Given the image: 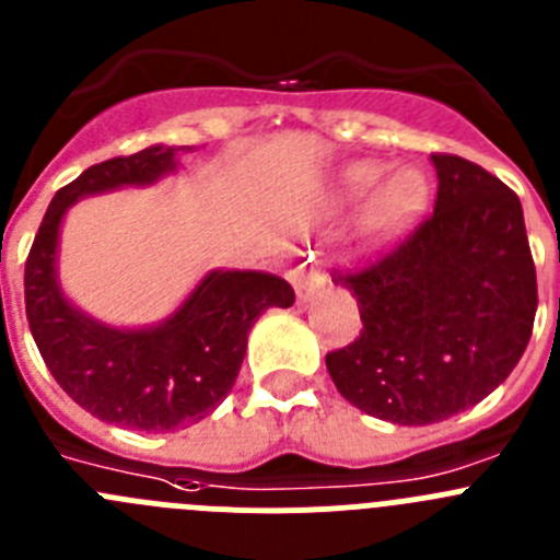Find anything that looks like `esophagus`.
Returning a JSON list of instances; mask_svg holds the SVG:
<instances>
[{"mask_svg":"<svg viewBox=\"0 0 560 560\" xmlns=\"http://www.w3.org/2000/svg\"><path fill=\"white\" fill-rule=\"evenodd\" d=\"M291 280H294V289H296V296H300L302 302H307L311 296L316 294V291L325 285V275H322L319 269H316L314 264H300L294 271H291Z\"/></svg>","mask_w":560,"mask_h":560,"instance_id":"1","label":"esophagus"}]
</instances>
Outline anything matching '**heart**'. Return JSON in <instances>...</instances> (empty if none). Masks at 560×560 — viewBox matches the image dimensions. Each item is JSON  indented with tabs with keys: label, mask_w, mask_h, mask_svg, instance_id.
I'll use <instances>...</instances> for the list:
<instances>
[{
	"label": "heart",
	"mask_w": 560,
	"mask_h": 560,
	"mask_svg": "<svg viewBox=\"0 0 560 560\" xmlns=\"http://www.w3.org/2000/svg\"><path fill=\"white\" fill-rule=\"evenodd\" d=\"M386 174V166L377 161H358L343 168L338 177V188L343 197L358 199L370 197L363 202L361 217H358V233L363 238H381L388 230L402 224L410 213H417L424 202V177L417 168H397L394 174Z\"/></svg>",
	"instance_id": "b5f03b06"
}]
</instances>
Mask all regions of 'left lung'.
<instances>
[{
	"mask_svg": "<svg viewBox=\"0 0 560 560\" xmlns=\"http://www.w3.org/2000/svg\"><path fill=\"white\" fill-rule=\"evenodd\" d=\"M430 158L435 208L388 253L332 275L363 330L327 352V372L347 402L394 424L489 397L520 363L538 305L520 197L466 158Z\"/></svg>",
	"mask_w": 560,
	"mask_h": 560,
	"instance_id": "left-lung-1",
	"label": "left lung"
}]
</instances>
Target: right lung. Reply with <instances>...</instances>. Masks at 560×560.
Segmentation results:
<instances>
[{
  "label": "right lung",
  "mask_w": 560,
  "mask_h": 560,
  "mask_svg": "<svg viewBox=\"0 0 560 560\" xmlns=\"http://www.w3.org/2000/svg\"><path fill=\"white\" fill-rule=\"evenodd\" d=\"M191 147L155 143L85 168L46 208L24 266V305L46 369L58 386L102 422L143 433L188 428L233 388L246 336L266 307H291L294 289L266 271L213 269L161 325H102L71 305L58 283V238L66 210L82 197L152 186Z\"/></svg>",
  "instance_id": "obj_1"
}]
</instances>
